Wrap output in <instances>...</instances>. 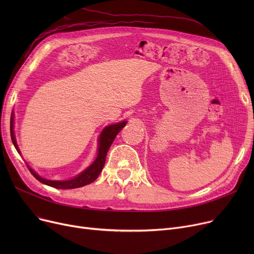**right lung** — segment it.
Returning a JSON list of instances; mask_svg holds the SVG:
<instances>
[{
	"label": "right lung",
	"mask_w": 254,
	"mask_h": 254,
	"mask_svg": "<svg viewBox=\"0 0 254 254\" xmlns=\"http://www.w3.org/2000/svg\"><path fill=\"white\" fill-rule=\"evenodd\" d=\"M14 117V114L12 113L11 119H10V134H11V140L14 144L16 150L19 153L18 146L15 140L14 136V131H13V118ZM127 125V122L119 123L116 125H111L106 127L100 135L99 139V150H98V156L96 158V161L93 162L85 171H83L81 174L78 175L77 177L71 179V180H66V181H53V180H47L42 177H40L38 174H36V172L26 165L29 171L32 173V175L39 180L41 183H44L46 185L51 186V188H56V189H61V190H71V189H77V188H81V186L87 185L91 182L95 181L98 176L100 175V173L103 170V167L106 162V155L107 152H108L110 146L112 145L115 137L117 136L118 132L123 129V127Z\"/></svg>",
	"instance_id": "add662e5"
}]
</instances>
